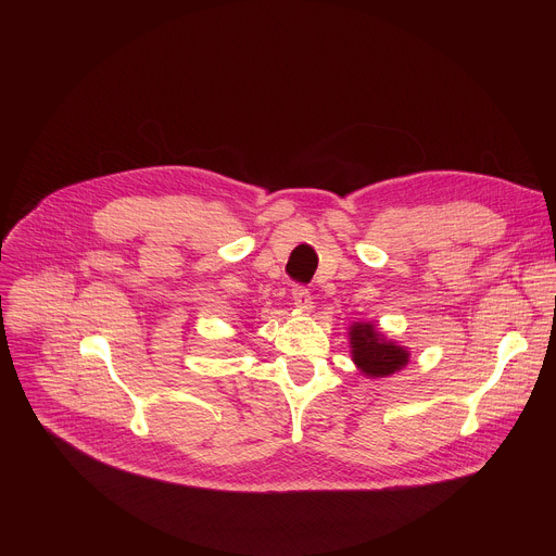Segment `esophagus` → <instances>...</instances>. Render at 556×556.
I'll list each match as a JSON object with an SVG mask.
<instances>
[{
	"mask_svg": "<svg viewBox=\"0 0 556 556\" xmlns=\"http://www.w3.org/2000/svg\"><path fill=\"white\" fill-rule=\"evenodd\" d=\"M292 301L294 305L301 309V312H309L314 305H312V294L305 286H294L292 288Z\"/></svg>",
	"mask_w": 556,
	"mask_h": 556,
	"instance_id": "34e87169",
	"label": "esophagus"
}]
</instances>
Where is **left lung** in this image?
Listing matches in <instances>:
<instances>
[{"mask_svg": "<svg viewBox=\"0 0 556 556\" xmlns=\"http://www.w3.org/2000/svg\"><path fill=\"white\" fill-rule=\"evenodd\" d=\"M352 361L369 378H384L409 363V352L384 339L371 324H354L350 328Z\"/></svg>", "mask_w": 556, "mask_h": 556, "instance_id": "left-lung-1", "label": "left lung"}]
</instances>
